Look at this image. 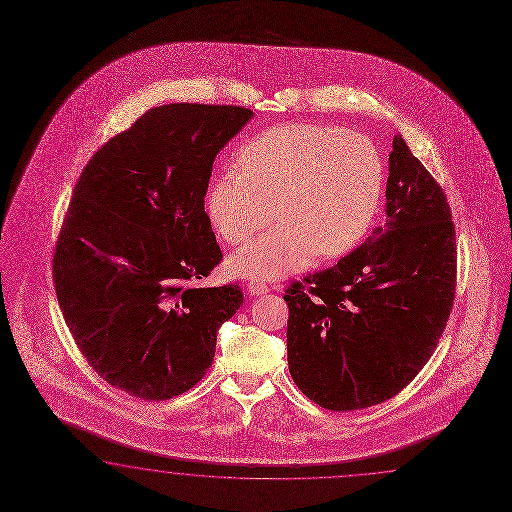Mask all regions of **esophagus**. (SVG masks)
<instances>
[{"label": "esophagus", "instance_id": "esophagus-1", "mask_svg": "<svg viewBox=\"0 0 512 512\" xmlns=\"http://www.w3.org/2000/svg\"><path fill=\"white\" fill-rule=\"evenodd\" d=\"M248 291L251 296H263V294H266L270 289H268V285L263 283V281L251 279V281H248Z\"/></svg>", "mask_w": 512, "mask_h": 512}]
</instances>
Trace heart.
I'll return each instance as SVG.
<instances>
[{
	"mask_svg": "<svg viewBox=\"0 0 512 512\" xmlns=\"http://www.w3.org/2000/svg\"><path fill=\"white\" fill-rule=\"evenodd\" d=\"M238 169L208 190L216 233L242 246L272 220L277 225L229 261L240 277L289 276L318 259L358 246L384 192V166L373 141L358 132L313 123H281L249 139Z\"/></svg>",
	"mask_w": 512,
	"mask_h": 512,
	"instance_id": "b5f03b06",
	"label": "heart"
}]
</instances>
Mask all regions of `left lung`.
I'll return each mask as SVG.
<instances>
[{"label":"left lung","instance_id":"left-lung-1","mask_svg":"<svg viewBox=\"0 0 512 512\" xmlns=\"http://www.w3.org/2000/svg\"><path fill=\"white\" fill-rule=\"evenodd\" d=\"M455 289L447 197L397 134L384 225L332 268L292 281L285 291L294 384L332 412L395 397L438 346Z\"/></svg>","mask_w":512,"mask_h":512}]
</instances>
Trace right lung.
<instances>
[{"label":"right lung","mask_w":512,"mask_h":512,"mask_svg":"<svg viewBox=\"0 0 512 512\" xmlns=\"http://www.w3.org/2000/svg\"><path fill=\"white\" fill-rule=\"evenodd\" d=\"M251 117L242 106L152 108L74 186L54 251L57 302L87 363L132 397L192 389L244 302L235 283H192L223 257L205 212L214 158Z\"/></svg>","instance_id":"1"}]
</instances>
